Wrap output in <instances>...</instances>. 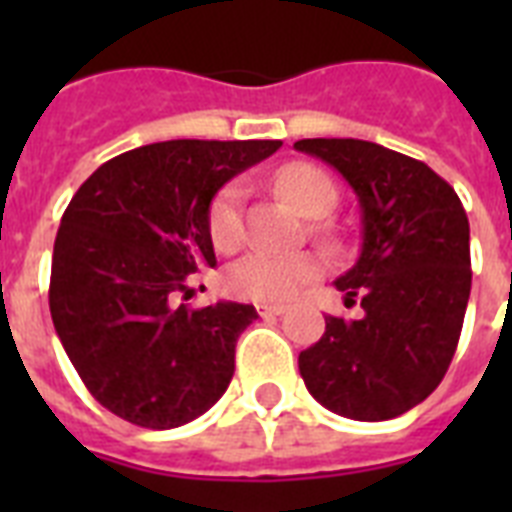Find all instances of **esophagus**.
I'll return each mask as SVG.
<instances>
[{"instance_id": "obj_1", "label": "esophagus", "mask_w": 512, "mask_h": 512, "mask_svg": "<svg viewBox=\"0 0 512 512\" xmlns=\"http://www.w3.org/2000/svg\"><path fill=\"white\" fill-rule=\"evenodd\" d=\"M255 308L263 319H268V316H281V313H284V305L279 303H257Z\"/></svg>"}]
</instances>
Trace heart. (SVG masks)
Masks as SVG:
<instances>
[{
	"label": "heart",
	"instance_id": "1",
	"mask_svg": "<svg viewBox=\"0 0 512 512\" xmlns=\"http://www.w3.org/2000/svg\"><path fill=\"white\" fill-rule=\"evenodd\" d=\"M281 196L308 217L327 215L337 204V185L327 172L308 162H292L276 172ZM244 185L233 180L220 188L209 207V236L220 252H233L244 241ZM316 252H271L252 249L228 265L225 289L244 300H287L321 273Z\"/></svg>",
	"mask_w": 512,
	"mask_h": 512
}]
</instances>
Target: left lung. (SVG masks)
<instances>
[{
    "mask_svg": "<svg viewBox=\"0 0 512 512\" xmlns=\"http://www.w3.org/2000/svg\"><path fill=\"white\" fill-rule=\"evenodd\" d=\"M335 167L361 207V255L335 281L364 316H327L297 358L329 412L393 420L433 393L452 364L470 297V225L460 196L425 162L369 140H297Z\"/></svg>",
    "mask_w": 512,
    "mask_h": 512,
    "instance_id": "1",
    "label": "left lung"
}]
</instances>
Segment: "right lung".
I'll use <instances>...</instances> for the list:
<instances>
[{"label": "right lung", "mask_w": 512, "mask_h": 512, "mask_svg": "<svg viewBox=\"0 0 512 512\" xmlns=\"http://www.w3.org/2000/svg\"><path fill=\"white\" fill-rule=\"evenodd\" d=\"M281 140H167L92 172L63 212L52 249L50 313L92 398L140 428L196 420L233 377L252 305H175L215 268L209 207L233 175Z\"/></svg>", "instance_id": "obj_1"}]
</instances>
